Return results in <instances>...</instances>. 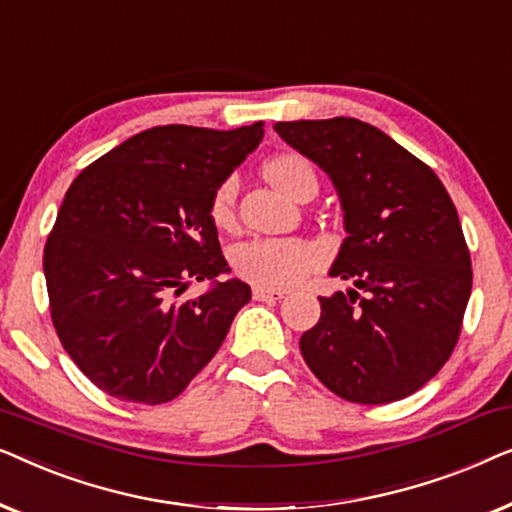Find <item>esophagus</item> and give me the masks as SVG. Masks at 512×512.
<instances>
[{
  "label": "esophagus",
  "instance_id": "obj_1",
  "mask_svg": "<svg viewBox=\"0 0 512 512\" xmlns=\"http://www.w3.org/2000/svg\"><path fill=\"white\" fill-rule=\"evenodd\" d=\"M284 291L263 289V286H254V300H282Z\"/></svg>",
  "mask_w": 512,
  "mask_h": 512
}]
</instances>
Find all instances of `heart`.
I'll return each mask as SVG.
<instances>
[{"label":"heart","instance_id":"heart-1","mask_svg":"<svg viewBox=\"0 0 512 512\" xmlns=\"http://www.w3.org/2000/svg\"><path fill=\"white\" fill-rule=\"evenodd\" d=\"M265 177L291 198L307 184H317V174L303 156H277L265 163ZM237 179H223L209 202V214L219 228L235 226ZM321 249L298 237H254L233 249V268L247 282L263 289H291L321 263Z\"/></svg>","mask_w":512,"mask_h":512}]
</instances>
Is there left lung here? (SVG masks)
I'll return each mask as SVG.
<instances>
[{"instance_id": "1", "label": "left lung", "mask_w": 512, "mask_h": 512, "mask_svg": "<svg viewBox=\"0 0 512 512\" xmlns=\"http://www.w3.org/2000/svg\"><path fill=\"white\" fill-rule=\"evenodd\" d=\"M340 195L347 237L300 352L333 394L382 405L415 394L450 359L473 286L457 207L436 172L356 118L275 123Z\"/></svg>"}]
</instances>
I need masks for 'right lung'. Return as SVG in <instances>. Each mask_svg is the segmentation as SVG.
<instances>
[{
	"label": "right lung",
	"instance_id": "obj_1",
	"mask_svg": "<svg viewBox=\"0 0 512 512\" xmlns=\"http://www.w3.org/2000/svg\"><path fill=\"white\" fill-rule=\"evenodd\" d=\"M261 139V121L158 125L72 181L46 240V289L62 347L104 394L167 403L219 352L251 289L216 282L230 268L209 202ZM205 278L212 290L178 300Z\"/></svg>",
	"mask_w": 512,
	"mask_h": 512
}]
</instances>
